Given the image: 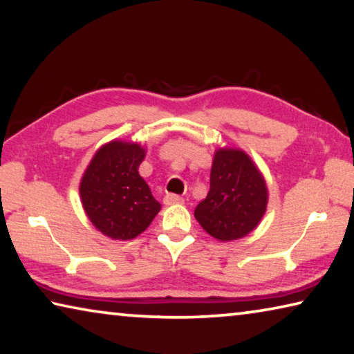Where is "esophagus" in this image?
<instances>
[{"instance_id": "obj_1", "label": "esophagus", "mask_w": 354, "mask_h": 354, "mask_svg": "<svg viewBox=\"0 0 354 354\" xmlns=\"http://www.w3.org/2000/svg\"><path fill=\"white\" fill-rule=\"evenodd\" d=\"M184 200L179 195H173V194H167L164 196V205L165 206H171V205H183Z\"/></svg>"}]
</instances>
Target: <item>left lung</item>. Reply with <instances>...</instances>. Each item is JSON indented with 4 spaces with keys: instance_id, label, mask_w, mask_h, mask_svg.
<instances>
[{
    "instance_id": "left-lung-1",
    "label": "left lung",
    "mask_w": 354,
    "mask_h": 354,
    "mask_svg": "<svg viewBox=\"0 0 354 354\" xmlns=\"http://www.w3.org/2000/svg\"><path fill=\"white\" fill-rule=\"evenodd\" d=\"M267 205V183L254 160L241 148L215 149L211 189L194 212L203 230L220 242L239 241L256 230Z\"/></svg>"
}]
</instances>
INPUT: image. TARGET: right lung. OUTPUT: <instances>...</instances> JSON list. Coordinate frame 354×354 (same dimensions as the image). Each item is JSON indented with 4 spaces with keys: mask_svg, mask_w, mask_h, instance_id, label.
<instances>
[{
    "mask_svg": "<svg viewBox=\"0 0 354 354\" xmlns=\"http://www.w3.org/2000/svg\"><path fill=\"white\" fill-rule=\"evenodd\" d=\"M147 149L137 142L113 139L97 149L80 183L87 218L113 241H131L151 225L160 211L139 175Z\"/></svg>",
    "mask_w": 354,
    "mask_h": 354,
    "instance_id": "add662e5",
    "label": "right lung"
}]
</instances>
